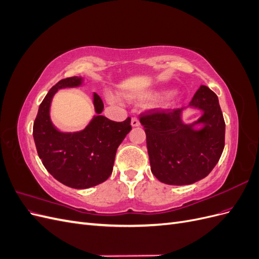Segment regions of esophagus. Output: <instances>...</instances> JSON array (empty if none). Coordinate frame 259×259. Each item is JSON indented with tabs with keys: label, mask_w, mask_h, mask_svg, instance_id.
Here are the masks:
<instances>
[{
	"label": "esophagus",
	"mask_w": 259,
	"mask_h": 259,
	"mask_svg": "<svg viewBox=\"0 0 259 259\" xmlns=\"http://www.w3.org/2000/svg\"><path fill=\"white\" fill-rule=\"evenodd\" d=\"M139 125H140V122L138 120V117L133 116L132 117V126L133 127H136V126H139Z\"/></svg>",
	"instance_id": "esophagus-1"
}]
</instances>
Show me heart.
Masks as SVG:
<instances>
[{
  "label": "heart",
  "mask_w": 259,
  "mask_h": 259,
  "mask_svg": "<svg viewBox=\"0 0 259 259\" xmlns=\"http://www.w3.org/2000/svg\"><path fill=\"white\" fill-rule=\"evenodd\" d=\"M133 97H135V96H133ZM110 99H111V100H112V99H113V98H112V97H110Z\"/></svg>",
  "instance_id": "1"
}]
</instances>
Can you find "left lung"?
<instances>
[{
	"label": "left lung",
	"mask_w": 259,
	"mask_h": 259,
	"mask_svg": "<svg viewBox=\"0 0 259 259\" xmlns=\"http://www.w3.org/2000/svg\"><path fill=\"white\" fill-rule=\"evenodd\" d=\"M190 106L204 112L197 122L204 124L200 131H193L182 122L183 109L154 108L140 114L151 171L161 183L193 184L206 177L222 156L226 124L217 95L201 85Z\"/></svg>",
	"instance_id": "obj_1"
}]
</instances>
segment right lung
Instances as JSON below:
<instances>
[{
  "mask_svg": "<svg viewBox=\"0 0 259 259\" xmlns=\"http://www.w3.org/2000/svg\"><path fill=\"white\" fill-rule=\"evenodd\" d=\"M82 77L71 76L55 84L38 107L33 123V138L38 158L58 182L74 189H86L106 182L112 173L117 147L132 130L131 117L115 122L100 115L104 103L95 93L96 116L83 131L62 133L54 127L50 107L59 89L74 88Z\"/></svg>",
  "mask_w": 259,
  "mask_h": 259,
  "instance_id": "add662e5",
  "label": "right lung"
}]
</instances>
